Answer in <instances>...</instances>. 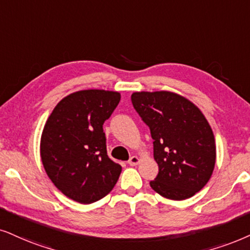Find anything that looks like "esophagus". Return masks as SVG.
I'll return each instance as SVG.
<instances>
[{
  "label": "esophagus",
  "mask_w": 250,
  "mask_h": 250,
  "mask_svg": "<svg viewBox=\"0 0 250 250\" xmlns=\"http://www.w3.org/2000/svg\"><path fill=\"white\" fill-rule=\"evenodd\" d=\"M140 162H141L140 158H138L137 156H132L130 159L128 160V164L130 166H136V165H138V164H140Z\"/></svg>",
  "instance_id": "obj_1"
}]
</instances>
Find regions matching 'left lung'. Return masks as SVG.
Listing matches in <instances>:
<instances>
[{
    "label": "left lung",
    "mask_w": 250,
    "mask_h": 250,
    "mask_svg": "<svg viewBox=\"0 0 250 250\" xmlns=\"http://www.w3.org/2000/svg\"><path fill=\"white\" fill-rule=\"evenodd\" d=\"M131 103L153 140L159 172L151 188L173 201L194 196L209 181L216 164L214 136L203 113L169 91L134 92Z\"/></svg>",
    "instance_id": "8db88e82"
}]
</instances>
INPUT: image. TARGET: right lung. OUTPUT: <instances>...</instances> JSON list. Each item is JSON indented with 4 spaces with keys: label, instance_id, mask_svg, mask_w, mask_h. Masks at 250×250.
Here are the masks:
<instances>
[{
    "label": "right lung",
    "instance_id": "right-lung-1",
    "mask_svg": "<svg viewBox=\"0 0 250 250\" xmlns=\"http://www.w3.org/2000/svg\"><path fill=\"white\" fill-rule=\"evenodd\" d=\"M121 99L115 91L82 90L64 97L47 119L40 156L62 194L82 204L109 194L122 167L107 156L103 125Z\"/></svg>",
    "mask_w": 250,
    "mask_h": 250
}]
</instances>
